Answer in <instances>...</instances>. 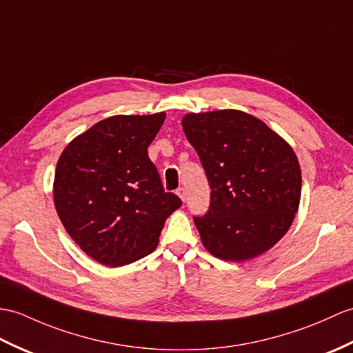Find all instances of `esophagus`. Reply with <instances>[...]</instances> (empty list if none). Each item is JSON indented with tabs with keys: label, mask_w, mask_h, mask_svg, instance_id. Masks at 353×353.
I'll return each instance as SVG.
<instances>
[{
	"label": "esophagus",
	"mask_w": 353,
	"mask_h": 353,
	"mask_svg": "<svg viewBox=\"0 0 353 353\" xmlns=\"http://www.w3.org/2000/svg\"><path fill=\"white\" fill-rule=\"evenodd\" d=\"M176 194L179 195V199L182 200V201H185L186 200V196H188V194H186V190L185 188H179V190L176 191Z\"/></svg>",
	"instance_id": "34e87169"
}]
</instances>
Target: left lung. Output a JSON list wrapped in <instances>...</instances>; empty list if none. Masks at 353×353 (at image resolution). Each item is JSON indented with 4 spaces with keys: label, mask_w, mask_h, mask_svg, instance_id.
Wrapping results in <instances>:
<instances>
[{
    "label": "left lung",
    "mask_w": 353,
    "mask_h": 353,
    "mask_svg": "<svg viewBox=\"0 0 353 353\" xmlns=\"http://www.w3.org/2000/svg\"><path fill=\"white\" fill-rule=\"evenodd\" d=\"M210 185V206L194 216L201 242L227 261L251 260L288 233L301 200V167L289 143L239 110L182 119Z\"/></svg>",
    "instance_id": "8db88e82"
}]
</instances>
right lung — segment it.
<instances>
[{
	"instance_id": "obj_1",
	"label": "right lung",
	"mask_w": 353,
	"mask_h": 353,
	"mask_svg": "<svg viewBox=\"0 0 353 353\" xmlns=\"http://www.w3.org/2000/svg\"><path fill=\"white\" fill-rule=\"evenodd\" d=\"M165 120L112 116L65 145L57 162L54 204L65 232L97 263L119 268L158 247L165 219L182 206L165 192L147 147Z\"/></svg>"
}]
</instances>
